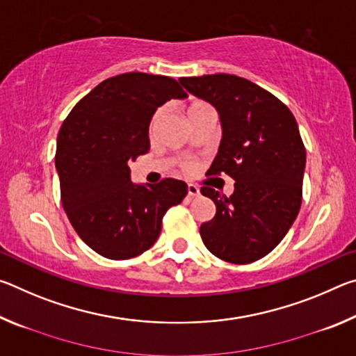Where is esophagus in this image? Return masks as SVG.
<instances>
[{"label": "esophagus", "instance_id": "esophagus-1", "mask_svg": "<svg viewBox=\"0 0 356 356\" xmlns=\"http://www.w3.org/2000/svg\"><path fill=\"white\" fill-rule=\"evenodd\" d=\"M188 196L190 197H196V196H200V188H197L196 185H188Z\"/></svg>", "mask_w": 356, "mask_h": 356}]
</instances>
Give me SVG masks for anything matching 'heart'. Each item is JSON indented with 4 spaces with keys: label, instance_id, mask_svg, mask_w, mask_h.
Segmentation results:
<instances>
[{
    "label": "heart",
    "instance_id": "1",
    "mask_svg": "<svg viewBox=\"0 0 356 356\" xmlns=\"http://www.w3.org/2000/svg\"><path fill=\"white\" fill-rule=\"evenodd\" d=\"M207 104H202V102H197V104H193L191 106H190V111H193V110H196V108H201V106H206ZM161 113H163V110H156L155 113H154V116H152V120H150V125H154L156 124V120L160 119V116H161ZM182 170L184 171H186V172H190V171H193V168H195V163H193L191 160H185V161H182Z\"/></svg>",
    "mask_w": 356,
    "mask_h": 356
}]
</instances>
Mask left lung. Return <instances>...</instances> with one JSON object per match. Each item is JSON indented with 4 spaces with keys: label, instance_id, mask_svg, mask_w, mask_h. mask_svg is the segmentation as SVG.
I'll return each instance as SVG.
<instances>
[{
    "label": "left lung",
    "instance_id": "obj_1",
    "mask_svg": "<svg viewBox=\"0 0 356 356\" xmlns=\"http://www.w3.org/2000/svg\"><path fill=\"white\" fill-rule=\"evenodd\" d=\"M180 84L220 113L222 140L207 176L236 180L231 196L201 188L216 207L201 225L202 242L221 261H259L284 238L301 207L306 149L297 120L278 97L242 76H184Z\"/></svg>",
    "mask_w": 356,
    "mask_h": 356
}]
</instances>
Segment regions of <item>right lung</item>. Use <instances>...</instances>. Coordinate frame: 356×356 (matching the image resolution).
<instances>
[{
  "instance_id": "right-lung-1",
  "label": "right lung",
  "mask_w": 356,
  "mask_h": 356,
  "mask_svg": "<svg viewBox=\"0 0 356 356\" xmlns=\"http://www.w3.org/2000/svg\"><path fill=\"white\" fill-rule=\"evenodd\" d=\"M185 97L170 76L129 72L102 81L63 122L55 155L63 207L97 254L113 261L143 254L159 238L166 210L188 193L171 177L136 185L129 168L150 147L156 108Z\"/></svg>"
}]
</instances>
